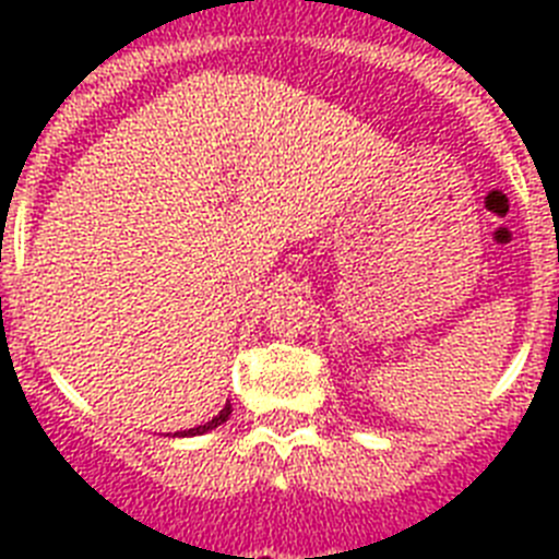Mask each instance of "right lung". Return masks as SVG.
I'll list each match as a JSON object with an SVG mask.
<instances>
[{
    "label": "right lung",
    "instance_id": "obj_1",
    "mask_svg": "<svg viewBox=\"0 0 559 559\" xmlns=\"http://www.w3.org/2000/svg\"><path fill=\"white\" fill-rule=\"evenodd\" d=\"M229 414H231V406H229V403H226V406L221 408L218 417H212L210 423H204V426H199V428H190V431H176V433H173V437H199V433H206V431H212V428L224 426L226 419H229Z\"/></svg>",
    "mask_w": 559,
    "mask_h": 559
}]
</instances>
